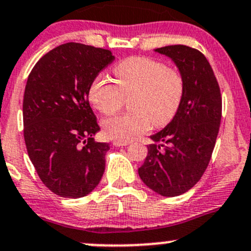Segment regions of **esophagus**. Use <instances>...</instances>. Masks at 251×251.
<instances>
[{"instance_id": "esophagus-1", "label": "esophagus", "mask_w": 251, "mask_h": 251, "mask_svg": "<svg viewBox=\"0 0 251 251\" xmlns=\"http://www.w3.org/2000/svg\"><path fill=\"white\" fill-rule=\"evenodd\" d=\"M113 146L114 147H126V146H128V142L117 141V139H114V141H113Z\"/></svg>"}]
</instances>
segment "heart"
I'll use <instances>...</instances> for the list:
<instances>
[{"instance_id":"1","label":"heart","mask_w":251,"mask_h":251,"mask_svg":"<svg viewBox=\"0 0 251 251\" xmlns=\"http://www.w3.org/2000/svg\"><path fill=\"white\" fill-rule=\"evenodd\" d=\"M115 83L97 77L89 89V99L102 114L110 115L123 107L125 97L132 112L113 117L103 123L105 134L127 142L147 133L152 124L167 125L178 113L184 96V77L176 68L159 60L133 56L114 68Z\"/></svg>"}]
</instances>
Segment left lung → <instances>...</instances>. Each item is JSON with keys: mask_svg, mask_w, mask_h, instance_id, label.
<instances>
[{"mask_svg": "<svg viewBox=\"0 0 251 251\" xmlns=\"http://www.w3.org/2000/svg\"><path fill=\"white\" fill-rule=\"evenodd\" d=\"M155 51L171 57L183 75L184 96L178 113L160 132L152 134L138 174L161 196L189 191L205 172L221 121L220 88L209 62L200 50L167 46Z\"/></svg>", "mask_w": 251, "mask_h": 251, "instance_id": "obj_1", "label": "left lung"}]
</instances>
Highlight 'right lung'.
<instances>
[{"label":"right lung","mask_w":251,"mask_h":251,"mask_svg":"<svg viewBox=\"0 0 251 251\" xmlns=\"http://www.w3.org/2000/svg\"><path fill=\"white\" fill-rule=\"evenodd\" d=\"M113 60L109 50L71 42L42 56L28 75L24 138L37 174L55 195L86 196L103 176L109 144L94 139L100 126L89 89Z\"/></svg>","instance_id":"add662e5"}]
</instances>
